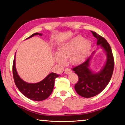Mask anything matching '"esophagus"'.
I'll return each instance as SVG.
<instances>
[{
	"mask_svg": "<svg viewBox=\"0 0 125 125\" xmlns=\"http://www.w3.org/2000/svg\"><path fill=\"white\" fill-rule=\"evenodd\" d=\"M72 72V71H71V70L70 68H66V69H65V70H64V73H66V74H70V73H71Z\"/></svg>",
	"mask_w": 125,
	"mask_h": 125,
	"instance_id": "obj_1",
	"label": "esophagus"
}]
</instances>
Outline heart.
<instances>
[{
	"label": "heart",
	"instance_id": "1",
	"mask_svg": "<svg viewBox=\"0 0 125 125\" xmlns=\"http://www.w3.org/2000/svg\"><path fill=\"white\" fill-rule=\"evenodd\" d=\"M90 45V42L84 40L83 37H74L59 46L58 52L55 54V60L63 64L66 62V59L70 58V62L72 64H80L83 62L88 55Z\"/></svg>",
	"mask_w": 125,
	"mask_h": 125
}]
</instances>
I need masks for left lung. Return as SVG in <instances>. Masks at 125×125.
I'll return each instance as SVG.
<instances>
[{
	"mask_svg": "<svg viewBox=\"0 0 125 125\" xmlns=\"http://www.w3.org/2000/svg\"><path fill=\"white\" fill-rule=\"evenodd\" d=\"M93 36L97 39V45H100L107 54V61L102 70L94 73L89 68L91 57L81 64L72 68L79 77L74 85L76 92L84 98H91L99 94L110 81L114 70V58L111 48L107 41L95 32L92 31Z\"/></svg>",
	"mask_w": 125,
	"mask_h": 125,
	"instance_id": "1",
	"label": "left lung"
}]
</instances>
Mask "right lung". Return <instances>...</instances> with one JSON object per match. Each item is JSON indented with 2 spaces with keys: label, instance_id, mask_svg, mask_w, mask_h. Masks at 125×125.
Segmentation results:
<instances>
[{
  "label": "right lung",
  "instance_id": "obj_1",
  "mask_svg": "<svg viewBox=\"0 0 125 125\" xmlns=\"http://www.w3.org/2000/svg\"><path fill=\"white\" fill-rule=\"evenodd\" d=\"M38 35L40 36L42 35V33H35L27 39ZM15 57L16 55L13 63V75L15 84L18 90L26 97L34 101H42L47 99L53 92L55 78L58 77L59 75L55 73H51L39 83H27L22 80L18 76L15 64Z\"/></svg>",
  "mask_w": 125,
  "mask_h": 125
}]
</instances>
